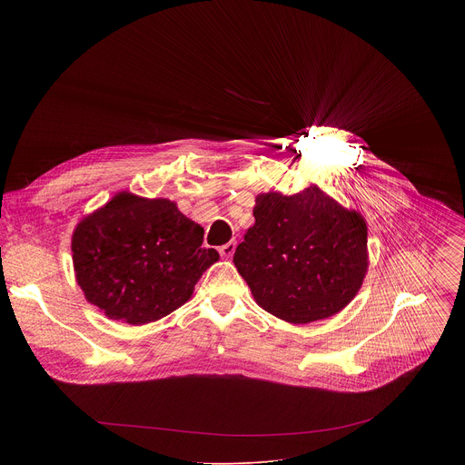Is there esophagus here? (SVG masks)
<instances>
[{
    "instance_id": "esophagus-1",
    "label": "esophagus",
    "mask_w": 465,
    "mask_h": 465,
    "mask_svg": "<svg viewBox=\"0 0 465 465\" xmlns=\"http://www.w3.org/2000/svg\"><path fill=\"white\" fill-rule=\"evenodd\" d=\"M235 246H237V242H235V241H230V242H226V244H223V246L219 248V253H221L223 257L230 259V257L233 255V252H235Z\"/></svg>"
}]
</instances>
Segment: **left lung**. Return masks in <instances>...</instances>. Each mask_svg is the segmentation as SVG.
<instances>
[{
  "label": "left lung",
  "mask_w": 465,
  "mask_h": 465,
  "mask_svg": "<svg viewBox=\"0 0 465 465\" xmlns=\"http://www.w3.org/2000/svg\"><path fill=\"white\" fill-rule=\"evenodd\" d=\"M255 224L233 253L255 302L291 323L342 311L368 269V228L316 185L298 194L262 193Z\"/></svg>",
  "instance_id": "obj_1"
}]
</instances>
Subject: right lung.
<instances>
[{
    "label": "right lung",
    "instance_id": "obj_1",
    "mask_svg": "<svg viewBox=\"0 0 465 465\" xmlns=\"http://www.w3.org/2000/svg\"><path fill=\"white\" fill-rule=\"evenodd\" d=\"M204 228L167 198L119 193L86 217L72 239L77 283L108 318L132 325L167 316L219 259Z\"/></svg>",
    "mask_w": 465,
    "mask_h": 465
}]
</instances>
